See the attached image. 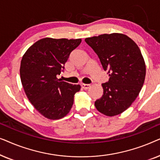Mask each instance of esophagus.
Segmentation results:
<instances>
[{"label": "esophagus", "mask_w": 160, "mask_h": 160, "mask_svg": "<svg viewBox=\"0 0 160 160\" xmlns=\"http://www.w3.org/2000/svg\"><path fill=\"white\" fill-rule=\"evenodd\" d=\"M89 87H90V84H82V88L84 89H88Z\"/></svg>", "instance_id": "obj_1"}]
</instances>
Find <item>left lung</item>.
<instances>
[{
	"label": "left lung",
	"instance_id": "left-lung-1",
	"mask_svg": "<svg viewBox=\"0 0 160 160\" xmlns=\"http://www.w3.org/2000/svg\"><path fill=\"white\" fill-rule=\"evenodd\" d=\"M100 59L108 82L103 95L95 102L99 112L108 117L120 114L136 99L146 76V65L138 45L126 35L102 34L85 38Z\"/></svg>",
	"mask_w": 160,
	"mask_h": 160
}]
</instances>
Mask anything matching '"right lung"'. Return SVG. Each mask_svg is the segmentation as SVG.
Instances as JSON below:
<instances>
[{"instance_id":"add662e5","label":"right lung","mask_w":160,"mask_h":160,"mask_svg":"<svg viewBox=\"0 0 160 160\" xmlns=\"http://www.w3.org/2000/svg\"><path fill=\"white\" fill-rule=\"evenodd\" d=\"M82 39L44 38L33 43L22 57V84L34 108L49 119L66 116L73 104L79 84H71L57 78L64 70L71 52Z\"/></svg>"}]
</instances>
